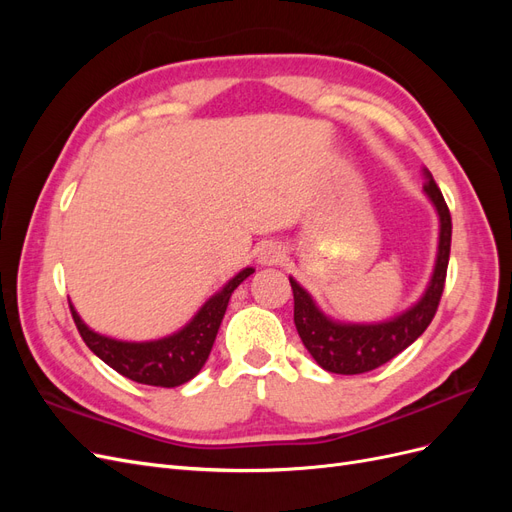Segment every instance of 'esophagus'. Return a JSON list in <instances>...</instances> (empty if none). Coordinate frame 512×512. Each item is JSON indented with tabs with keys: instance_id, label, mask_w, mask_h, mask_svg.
<instances>
[{
	"instance_id": "obj_1",
	"label": "esophagus",
	"mask_w": 512,
	"mask_h": 512,
	"mask_svg": "<svg viewBox=\"0 0 512 512\" xmlns=\"http://www.w3.org/2000/svg\"><path fill=\"white\" fill-rule=\"evenodd\" d=\"M282 256H284V252L280 250V247L277 245H265L262 247V252H260V265H277V262L282 260Z\"/></svg>"
}]
</instances>
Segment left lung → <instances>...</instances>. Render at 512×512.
I'll return each mask as SVG.
<instances>
[{"label": "left lung", "mask_w": 512, "mask_h": 512, "mask_svg": "<svg viewBox=\"0 0 512 512\" xmlns=\"http://www.w3.org/2000/svg\"><path fill=\"white\" fill-rule=\"evenodd\" d=\"M423 188L440 215L438 260L425 297L408 309L406 314L380 324H337L320 312L312 297L297 282L290 280L294 297V324H297L301 342L305 344L307 352L314 356V361L322 369L331 371V374H365V371L389 363L393 356L404 352L414 339L425 333L429 322L438 312L446 284L448 256H451L453 222L438 183L433 181L429 173Z\"/></svg>", "instance_id": "1"}]
</instances>
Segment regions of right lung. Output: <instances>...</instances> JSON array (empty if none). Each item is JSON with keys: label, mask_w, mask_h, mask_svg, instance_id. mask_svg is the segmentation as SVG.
<instances>
[{"label": "right lung", "mask_w": 512, "mask_h": 512, "mask_svg": "<svg viewBox=\"0 0 512 512\" xmlns=\"http://www.w3.org/2000/svg\"><path fill=\"white\" fill-rule=\"evenodd\" d=\"M252 273L254 269H245L237 277H232L215 297H211L203 305V309H200L188 327L175 335L158 339V342L128 344L117 342V339H108L104 335L89 331L79 314L74 312L72 305L70 312L87 348L100 356L108 367H113L117 374L138 384L173 389V386L192 380L203 369L213 348L215 335H218L222 318L226 314L232 290Z\"/></svg>", "instance_id": "obj_1"}]
</instances>
